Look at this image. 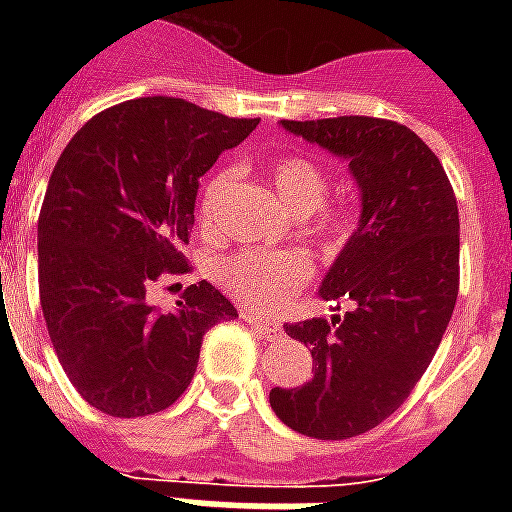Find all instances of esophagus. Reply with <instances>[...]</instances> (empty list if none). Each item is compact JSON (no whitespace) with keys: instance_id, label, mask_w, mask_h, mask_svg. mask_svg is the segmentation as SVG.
<instances>
[{"instance_id":"obj_1","label":"esophagus","mask_w":512,"mask_h":512,"mask_svg":"<svg viewBox=\"0 0 512 512\" xmlns=\"http://www.w3.org/2000/svg\"><path fill=\"white\" fill-rule=\"evenodd\" d=\"M244 321L249 323V326H252V329H255L260 337H268V340H271V337H277V334L282 332L277 323L263 321V318H257V315H246V312H244Z\"/></svg>"}]
</instances>
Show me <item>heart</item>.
Segmentation results:
<instances>
[{"instance_id": "obj_1", "label": "heart", "mask_w": 512, "mask_h": 512, "mask_svg": "<svg viewBox=\"0 0 512 512\" xmlns=\"http://www.w3.org/2000/svg\"><path fill=\"white\" fill-rule=\"evenodd\" d=\"M235 180V167H222L200 194V219L205 227H216L222 216V197ZM271 180L279 200L296 216H310V233L340 244L354 230L356 216L348 205L326 202L329 175L318 161L307 156H282L271 164ZM315 274V266L301 252H235L219 263V282L233 299L255 310H274L301 290Z\"/></svg>"}]
</instances>
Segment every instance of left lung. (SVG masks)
<instances>
[{"mask_svg": "<svg viewBox=\"0 0 512 512\" xmlns=\"http://www.w3.org/2000/svg\"><path fill=\"white\" fill-rule=\"evenodd\" d=\"M293 134L348 158L362 219L323 277L321 296L345 318L288 323L312 348V381L271 389V408L312 439H351L403 406L458 299L461 224L439 156L411 128L381 117L282 120Z\"/></svg>", "mask_w": 512, "mask_h": 512, "instance_id": "obj_1", "label": "left lung"}]
</instances>
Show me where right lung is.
<instances>
[{
    "instance_id": "1",
    "label": "right lung",
    "mask_w": 512,
    "mask_h": 512,
    "mask_svg": "<svg viewBox=\"0 0 512 512\" xmlns=\"http://www.w3.org/2000/svg\"><path fill=\"white\" fill-rule=\"evenodd\" d=\"M257 117L136 98L84 123L51 172L38 219L40 307L65 376L109 417H147L194 378L205 332L238 312L211 282L156 312L145 290L186 274L200 178Z\"/></svg>"
}]
</instances>
